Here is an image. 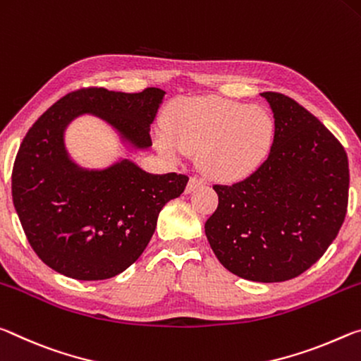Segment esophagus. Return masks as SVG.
Here are the masks:
<instances>
[{
    "label": "esophagus",
    "mask_w": 361,
    "mask_h": 361,
    "mask_svg": "<svg viewBox=\"0 0 361 361\" xmlns=\"http://www.w3.org/2000/svg\"><path fill=\"white\" fill-rule=\"evenodd\" d=\"M203 185H204V179H202V177H198V176H193V177H190V180H188V184H187V193H190L195 190V188L203 187Z\"/></svg>",
    "instance_id": "esophagus-1"
}]
</instances>
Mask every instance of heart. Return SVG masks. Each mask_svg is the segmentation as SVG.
<instances>
[{
	"label": "heart",
	"mask_w": 361,
	"mask_h": 361,
	"mask_svg": "<svg viewBox=\"0 0 361 361\" xmlns=\"http://www.w3.org/2000/svg\"><path fill=\"white\" fill-rule=\"evenodd\" d=\"M274 137L267 110L222 97H185L169 109L158 145L171 155L202 149L209 174L236 179L261 166Z\"/></svg>",
	"instance_id": "1"
}]
</instances>
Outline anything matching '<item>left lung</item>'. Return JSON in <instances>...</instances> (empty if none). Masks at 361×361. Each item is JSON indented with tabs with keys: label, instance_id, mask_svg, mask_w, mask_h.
Instances as JSON below:
<instances>
[{
	"label": "left lung",
	"instance_id": "8db88e82",
	"mask_svg": "<svg viewBox=\"0 0 361 361\" xmlns=\"http://www.w3.org/2000/svg\"><path fill=\"white\" fill-rule=\"evenodd\" d=\"M275 118L265 161L246 179L212 185L219 204L204 233L219 262L245 280L296 279L338 236L348 203L344 147L320 120L280 92H262Z\"/></svg>",
	"mask_w": 361,
	"mask_h": 361
}]
</instances>
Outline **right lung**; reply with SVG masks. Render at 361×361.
<instances>
[{
  "mask_svg": "<svg viewBox=\"0 0 361 361\" xmlns=\"http://www.w3.org/2000/svg\"><path fill=\"white\" fill-rule=\"evenodd\" d=\"M163 90L115 92L82 87L59 99L28 129L13 168V202L23 232L47 267L75 280H107L137 261L159 211L185 190V174H150L131 159L85 169L63 133L76 116L107 121L134 149L152 145Z\"/></svg>",
  "mask_w": 361,
  "mask_h": 361,
  "instance_id": "add662e5",
  "label": "right lung"
}]
</instances>
